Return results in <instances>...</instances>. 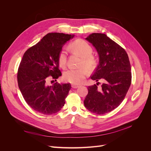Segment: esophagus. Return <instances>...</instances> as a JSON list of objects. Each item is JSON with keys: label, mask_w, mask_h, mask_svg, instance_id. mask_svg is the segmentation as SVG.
<instances>
[{"label": "esophagus", "mask_w": 151, "mask_h": 151, "mask_svg": "<svg viewBox=\"0 0 151 151\" xmlns=\"http://www.w3.org/2000/svg\"><path fill=\"white\" fill-rule=\"evenodd\" d=\"M71 86H72V88L76 89V88H78V87H79V84H72Z\"/></svg>", "instance_id": "obj_1"}]
</instances>
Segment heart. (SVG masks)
Returning <instances> with one entry per match:
<instances>
[{"label": "heart", "mask_w": 151, "mask_h": 151, "mask_svg": "<svg viewBox=\"0 0 151 151\" xmlns=\"http://www.w3.org/2000/svg\"><path fill=\"white\" fill-rule=\"evenodd\" d=\"M71 51L81 57L79 67L77 69L69 68L63 72L62 77L66 82L72 84H79L88 74V70H94L97 65V58L93 55V48L83 40H77L69 45ZM67 53L65 48H62L58 53V62L61 67H65L67 63ZM85 67L84 68V67Z\"/></svg>", "instance_id": "b5f03b06"}]
</instances>
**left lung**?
<instances>
[{"label": "left lung", "mask_w": 151, "mask_h": 151, "mask_svg": "<svg viewBox=\"0 0 151 151\" xmlns=\"http://www.w3.org/2000/svg\"><path fill=\"white\" fill-rule=\"evenodd\" d=\"M92 43L99 55L98 67L91 79L99 82L88 86V94L84 101L91 112L103 115L113 111L124 99L132 81L129 56L124 48L105 34L92 33L86 38Z\"/></svg>", "instance_id": "8db88e82"}]
</instances>
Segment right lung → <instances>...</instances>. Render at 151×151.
<instances>
[{
    "mask_svg": "<svg viewBox=\"0 0 151 151\" xmlns=\"http://www.w3.org/2000/svg\"><path fill=\"white\" fill-rule=\"evenodd\" d=\"M74 35L50 33L26 50L17 70V83L26 102L43 115L59 111L65 104L70 84H48L51 77L57 81L62 76L58 62L63 45Z\"/></svg>",
    "mask_w": 151,
    "mask_h": 151,
    "instance_id": "right-lung-1",
    "label": "right lung"
}]
</instances>
